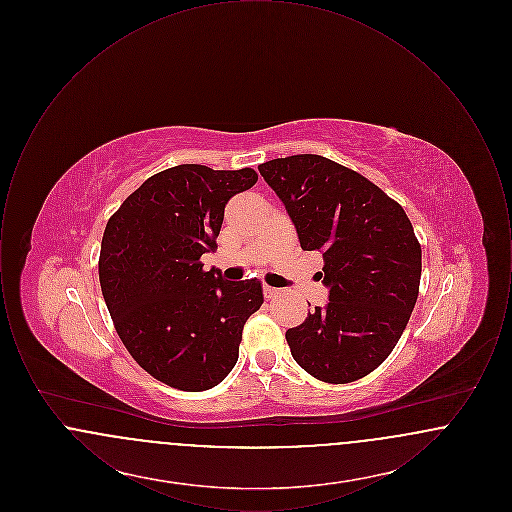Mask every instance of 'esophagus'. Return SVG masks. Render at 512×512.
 <instances>
[{"instance_id":"obj_1","label":"esophagus","mask_w":512,"mask_h":512,"mask_svg":"<svg viewBox=\"0 0 512 512\" xmlns=\"http://www.w3.org/2000/svg\"><path fill=\"white\" fill-rule=\"evenodd\" d=\"M280 293V290H276V288H270V286H265L263 288V295L267 297V299H272V297H276Z\"/></svg>"}]
</instances>
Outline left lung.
<instances>
[{"label": "left lung", "mask_w": 512, "mask_h": 512, "mask_svg": "<svg viewBox=\"0 0 512 512\" xmlns=\"http://www.w3.org/2000/svg\"><path fill=\"white\" fill-rule=\"evenodd\" d=\"M284 203L301 249L324 257L328 305L286 340L317 380L347 384L382 365L418 297L422 251L403 207L359 172L313 155L259 165Z\"/></svg>", "instance_id": "left-lung-1"}]
</instances>
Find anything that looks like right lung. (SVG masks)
<instances>
[{
    "label": "right lung",
    "mask_w": 512,
    "mask_h": 512,
    "mask_svg": "<svg viewBox=\"0 0 512 512\" xmlns=\"http://www.w3.org/2000/svg\"><path fill=\"white\" fill-rule=\"evenodd\" d=\"M257 182L253 169L178 165L124 199L99 253V284L117 334L159 382L211 390L238 361L247 318L263 305L261 282L222 280L199 257L215 249L230 197Z\"/></svg>",
    "instance_id": "add662e5"
}]
</instances>
